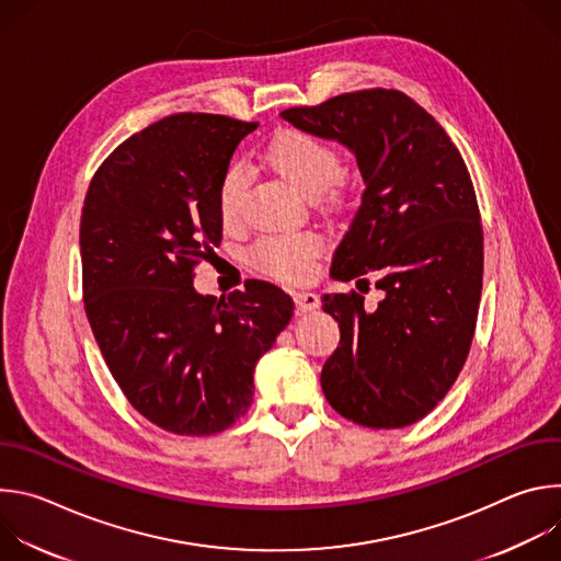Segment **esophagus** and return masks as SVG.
<instances>
[{"mask_svg":"<svg viewBox=\"0 0 561 561\" xmlns=\"http://www.w3.org/2000/svg\"><path fill=\"white\" fill-rule=\"evenodd\" d=\"M295 306L299 312H310L319 308V297L314 293H295Z\"/></svg>","mask_w":561,"mask_h":561,"instance_id":"esophagus-1","label":"esophagus"}]
</instances>
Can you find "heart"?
<instances>
[{
  "mask_svg": "<svg viewBox=\"0 0 561 561\" xmlns=\"http://www.w3.org/2000/svg\"><path fill=\"white\" fill-rule=\"evenodd\" d=\"M266 162L306 197L322 195L342 171L340 154L333 146L297 128L279 130L271 139ZM247 180L249 171L239 162L224 173L219 184V213L224 221H234L239 217ZM319 253H322V239L317 234L282 232L257 239L251 249V262L271 277L301 282L310 275Z\"/></svg>",
  "mask_w": 561,
  "mask_h": 561,
  "instance_id": "b5f03b06",
  "label": "heart"
}]
</instances>
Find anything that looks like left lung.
<instances>
[{
	"label": "left lung",
	"instance_id": "8db88e82",
	"mask_svg": "<svg viewBox=\"0 0 561 561\" xmlns=\"http://www.w3.org/2000/svg\"><path fill=\"white\" fill-rule=\"evenodd\" d=\"M282 117L348 146L364 178L362 204L331 275L383 293L324 295L340 346L322 368L329 404L368 428L426 417L470 351L484 275V232L463 159L446 130L394 89L344 93ZM368 293V288L364 290Z\"/></svg>",
	"mask_w": 561,
	"mask_h": 561
}]
</instances>
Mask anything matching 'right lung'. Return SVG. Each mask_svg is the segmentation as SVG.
Wrapping results in <instances>:
<instances>
[{
  "label": "right lung",
  "mask_w": 561,
  "mask_h": 561,
  "mask_svg": "<svg viewBox=\"0 0 561 561\" xmlns=\"http://www.w3.org/2000/svg\"><path fill=\"white\" fill-rule=\"evenodd\" d=\"M255 128L208 113L159 119L104 159L84 199L89 324L130 407L175 435H215L249 411L255 364L293 317L290 295L262 279L228 297L193 288L221 242V178Z\"/></svg>",
  "instance_id": "right-lung-1"
}]
</instances>
